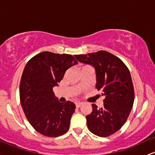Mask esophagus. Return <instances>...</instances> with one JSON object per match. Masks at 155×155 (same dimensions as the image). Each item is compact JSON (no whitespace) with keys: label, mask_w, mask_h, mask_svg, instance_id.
<instances>
[{"label":"esophagus","mask_w":155,"mask_h":155,"mask_svg":"<svg viewBox=\"0 0 155 155\" xmlns=\"http://www.w3.org/2000/svg\"><path fill=\"white\" fill-rule=\"evenodd\" d=\"M81 105H82V103H81V102L76 103V107H80Z\"/></svg>","instance_id":"obj_1"}]
</instances>
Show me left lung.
Here are the masks:
<instances>
[{
	"instance_id": "1",
	"label": "left lung",
	"mask_w": 155,
	"mask_h": 155,
	"mask_svg": "<svg viewBox=\"0 0 155 155\" xmlns=\"http://www.w3.org/2000/svg\"><path fill=\"white\" fill-rule=\"evenodd\" d=\"M74 57L94 68L96 87L104 97L101 108L92 104L93 111L86 117L88 129L99 137L113 135L124 124L133 106L135 94L130 71L120 59L105 51Z\"/></svg>"
}]
</instances>
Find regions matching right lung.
<instances>
[{"instance_id": "obj_1", "label": "right lung", "mask_w": 155, "mask_h": 155, "mask_svg": "<svg viewBox=\"0 0 155 155\" xmlns=\"http://www.w3.org/2000/svg\"><path fill=\"white\" fill-rule=\"evenodd\" d=\"M77 63L71 54L44 51L25 64L20 84V104L30 124L42 135L59 137L69 130L76 106L70 101L59 102L53 87Z\"/></svg>"}]
</instances>
